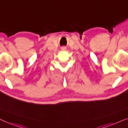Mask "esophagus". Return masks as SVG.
Listing matches in <instances>:
<instances>
[{"instance_id":"34e87169","label":"esophagus","mask_w":128,"mask_h":128,"mask_svg":"<svg viewBox=\"0 0 128 128\" xmlns=\"http://www.w3.org/2000/svg\"><path fill=\"white\" fill-rule=\"evenodd\" d=\"M62 50H66V46H62Z\"/></svg>"}]
</instances>
